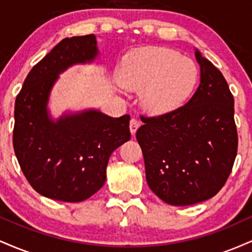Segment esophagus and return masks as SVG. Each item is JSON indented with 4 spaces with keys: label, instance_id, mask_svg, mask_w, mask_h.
<instances>
[{
    "label": "esophagus",
    "instance_id": "esophagus-1",
    "mask_svg": "<svg viewBox=\"0 0 252 252\" xmlns=\"http://www.w3.org/2000/svg\"><path fill=\"white\" fill-rule=\"evenodd\" d=\"M138 126H140V122H138L137 120H135V118H131V120H130V124H129L130 132H131V135L136 134V130L138 129Z\"/></svg>",
    "mask_w": 252,
    "mask_h": 252
}]
</instances>
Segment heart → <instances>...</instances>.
Instances as JSON below:
<instances>
[{
    "label": "heart",
    "mask_w": 252,
    "mask_h": 252,
    "mask_svg": "<svg viewBox=\"0 0 252 252\" xmlns=\"http://www.w3.org/2000/svg\"><path fill=\"white\" fill-rule=\"evenodd\" d=\"M198 67L192 59L167 47L146 46L124 58L120 83L141 92V104L152 115H166L186 103L198 82Z\"/></svg>",
    "instance_id": "1"
}]
</instances>
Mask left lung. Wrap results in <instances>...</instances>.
<instances>
[{
  "mask_svg": "<svg viewBox=\"0 0 252 252\" xmlns=\"http://www.w3.org/2000/svg\"><path fill=\"white\" fill-rule=\"evenodd\" d=\"M200 84L181 108L143 117L136 131L149 189L174 206L215 196L226 182L237 155L238 136L232 94L221 72L195 48Z\"/></svg>",
  "mask_w": 252,
  "mask_h": 252,
  "instance_id": "obj_1",
  "label": "left lung"
}]
</instances>
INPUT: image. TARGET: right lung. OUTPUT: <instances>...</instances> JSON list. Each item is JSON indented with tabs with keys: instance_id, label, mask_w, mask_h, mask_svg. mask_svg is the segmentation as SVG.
Here are the masks:
<instances>
[{
	"instance_id": "right-lung-1",
	"label": "right lung",
	"mask_w": 252,
	"mask_h": 252,
	"mask_svg": "<svg viewBox=\"0 0 252 252\" xmlns=\"http://www.w3.org/2000/svg\"><path fill=\"white\" fill-rule=\"evenodd\" d=\"M94 34L57 43L26 77L14 111L13 144L30 184L46 198L79 202L105 184L115 149L130 140L129 115L110 117L89 108L51 114V94L59 76L74 65L99 58Z\"/></svg>"
}]
</instances>
